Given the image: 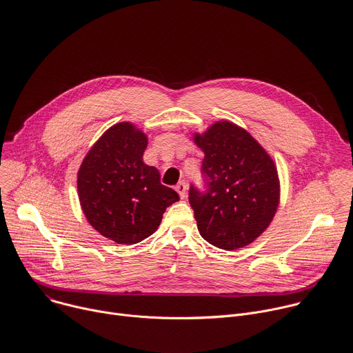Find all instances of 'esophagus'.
<instances>
[{
  "instance_id": "1",
  "label": "esophagus",
  "mask_w": 353,
  "mask_h": 353,
  "mask_svg": "<svg viewBox=\"0 0 353 353\" xmlns=\"http://www.w3.org/2000/svg\"><path fill=\"white\" fill-rule=\"evenodd\" d=\"M174 188H176V191L179 193L180 199H184V197H185V193H187V184H185L184 181H180Z\"/></svg>"
}]
</instances>
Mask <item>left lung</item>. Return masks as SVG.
Instances as JSON below:
<instances>
[{
	"label": "left lung",
	"mask_w": 353,
	"mask_h": 353,
	"mask_svg": "<svg viewBox=\"0 0 353 353\" xmlns=\"http://www.w3.org/2000/svg\"><path fill=\"white\" fill-rule=\"evenodd\" d=\"M203 149L204 190L190 185L188 201L200 235L234 250L252 243L272 222L280 196L276 166L249 132L230 121L194 135Z\"/></svg>",
	"instance_id": "obj_1"
}]
</instances>
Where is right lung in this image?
<instances>
[{
	"label": "right lung",
	"instance_id": "obj_1",
	"mask_svg": "<svg viewBox=\"0 0 353 353\" xmlns=\"http://www.w3.org/2000/svg\"><path fill=\"white\" fill-rule=\"evenodd\" d=\"M146 135L119 122L94 143L77 174L83 212L103 236L134 245L150 236L179 194L160 183L156 168L143 163Z\"/></svg>",
	"mask_w": 353,
	"mask_h": 353
}]
</instances>
